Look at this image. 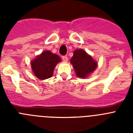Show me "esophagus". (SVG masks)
Listing matches in <instances>:
<instances>
[{
	"mask_svg": "<svg viewBox=\"0 0 133 133\" xmlns=\"http://www.w3.org/2000/svg\"><path fill=\"white\" fill-rule=\"evenodd\" d=\"M63 62H64V63H66L68 61V57L66 56H63Z\"/></svg>",
	"mask_w": 133,
	"mask_h": 133,
	"instance_id": "34e87169",
	"label": "esophagus"
}]
</instances>
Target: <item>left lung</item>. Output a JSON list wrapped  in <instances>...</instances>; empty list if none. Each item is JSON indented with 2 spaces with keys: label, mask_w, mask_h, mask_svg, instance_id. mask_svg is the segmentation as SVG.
Masks as SVG:
<instances>
[{
  "label": "left lung",
  "mask_w": 133,
  "mask_h": 133,
  "mask_svg": "<svg viewBox=\"0 0 133 133\" xmlns=\"http://www.w3.org/2000/svg\"><path fill=\"white\" fill-rule=\"evenodd\" d=\"M77 77L87 78L97 69L98 63L83 49H77L70 61Z\"/></svg>",
  "instance_id": "obj_1"
}]
</instances>
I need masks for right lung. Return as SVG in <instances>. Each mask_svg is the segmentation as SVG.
Instances as JSON below:
<instances>
[{
	"mask_svg": "<svg viewBox=\"0 0 133 133\" xmlns=\"http://www.w3.org/2000/svg\"><path fill=\"white\" fill-rule=\"evenodd\" d=\"M61 62V58L58 55L50 50H44L30 61V65L35 77L45 80L52 77L55 66Z\"/></svg>",
	"mask_w": 133,
	"mask_h": 133,
	"instance_id": "add662e5",
	"label": "right lung"
}]
</instances>
